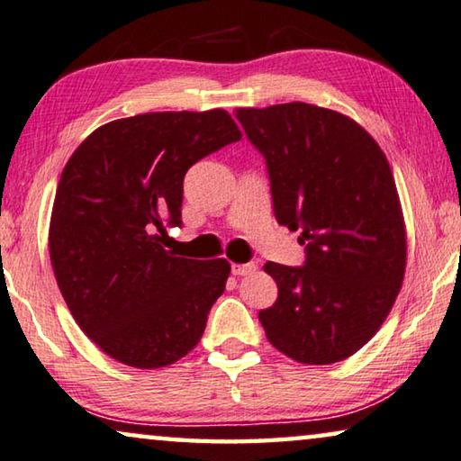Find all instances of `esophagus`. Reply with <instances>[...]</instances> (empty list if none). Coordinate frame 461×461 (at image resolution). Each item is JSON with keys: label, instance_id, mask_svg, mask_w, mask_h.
Returning a JSON list of instances; mask_svg holds the SVG:
<instances>
[{"label": "esophagus", "instance_id": "obj_1", "mask_svg": "<svg viewBox=\"0 0 461 461\" xmlns=\"http://www.w3.org/2000/svg\"><path fill=\"white\" fill-rule=\"evenodd\" d=\"M258 266L249 262V264H232V275L235 276H247V275H253L256 272Z\"/></svg>", "mask_w": 461, "mask_h": 461}]
</instances>
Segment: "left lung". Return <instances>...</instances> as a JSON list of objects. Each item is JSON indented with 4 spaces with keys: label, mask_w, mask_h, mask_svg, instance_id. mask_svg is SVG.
<instances>
[{
    "label": "left lung",
    "mask_w": 461,
    "mask_h": 461,
    "mask_svg": "<svg viewBox=\"0 0 461 461\" xmlns=\"http://www.w3.org/2000/svg\"><path fill=\"white\" fill-rule=\"evenodd\" d=\"M235 114L266 158L276 222L302 230L308 253L303 268L264 266L278 297L259 322L295 362H341L376 335L403 283L408 237L391 166L341 112L291 102Z\"/></svg>",
    "instance_id": "left-lung-1"
}]
</instances>
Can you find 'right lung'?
I'll return each instance as SVG.
<instances>
[{
    "instance_id": "right-lung-1",
    "label": "right lung",
    "mask_w": 461,
    "mask_h": 461,
    "mask_svg": "<svg viewBox=\"0 0 461 461\" xmlns=\"http://www.w3.org/2000/svg\"><path fill=\"white\" fill-rule=\"evenodd\" d=\"M241 139L224 110L112 120L62 170L50 222L59 293L86 337L132 368H164L199 343L224 293V258H178L162 245L181 226L183 178Z\"/></svg>"
}]
</instances>
